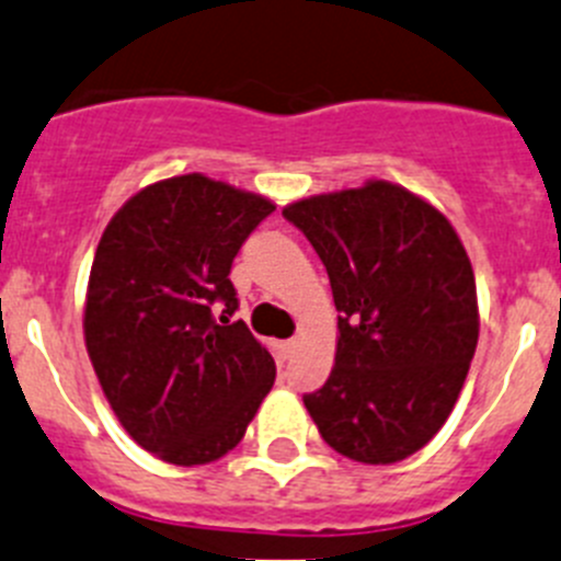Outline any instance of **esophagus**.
<instances>
[{
	"label": "esophagus",
	"instance_id": "1",
	"mask_svg": "<svg viewBox=\"0 0 561 561\" xmlns=\"http://www.w3.org/2000/svg\"><path fill=\"white\" fill-rule=\"evenodd\" d=\"M298 351V342L296 340H287V342H279V356L282 358H293Z\"/></svg>",
	"mask_w": 561,
	"mask_h": 561
}]
</instances>
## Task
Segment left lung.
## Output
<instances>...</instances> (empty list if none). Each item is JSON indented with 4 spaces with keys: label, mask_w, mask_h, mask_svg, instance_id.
<instances>
[{
    "label": "left lung",
    "mask_w": 561,
    "mask_h": 561,
    "mask_svg": "<svg viewBox=\"0 0 561 561\" xmlns=\"http://www.w3.org/2000/svg\"><path fill=\"white\" fill-rule=\"evenodd\" d=\"M329 271L334 367L304 394L345 458L389 466L419 453L458 402L480 336L474 268L447 216L389 181L282 210Z\"/></svg>",
    "instance_id": "8db88e82"
}]
</instances>
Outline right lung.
<instances>
[{
  "label": "right lung",
  "instance_id": "1",
  "mask_svg": "<svg viewBox=\"0 0 561 561\" xmlns=\"http://www.w3.org/2000/svg\"><path fill=\"white\" fill-rule=\"evenodd\" d=\"M276 205L230 183L167 178L103 230L84 301V342L114 416L172 466L238 447L276 378L230 282L249 232Z\"/></svg>",
  "mask_w": 561,
  "mask_h": 561
}]
</instances>
